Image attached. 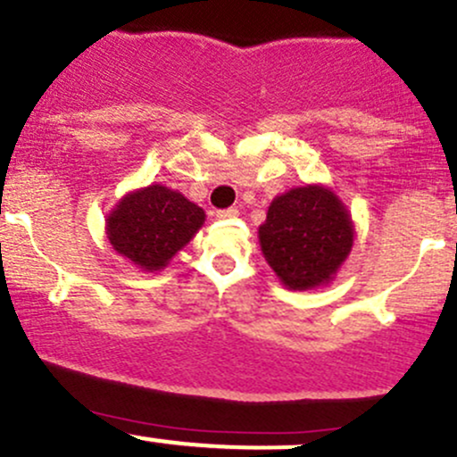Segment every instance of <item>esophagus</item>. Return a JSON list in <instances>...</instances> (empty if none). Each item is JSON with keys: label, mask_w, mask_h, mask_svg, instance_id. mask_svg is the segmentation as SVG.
<instances>
[{"label": "esophagus", "mask_w": 457, "mask_h": 457, "mask_svg": "<svg viewBox=\"0 0 457 457\" xmlns=\"http://www.w3.org/2000/svg\"><path fill=\"white\" fill-rule=\"evenodd\" d=\"M237 215H239V212L235 207H228V209H222V212H218L220 220H233V218H237Z\"/></svg>", "instance_id": "obj_1"}]
</instances>
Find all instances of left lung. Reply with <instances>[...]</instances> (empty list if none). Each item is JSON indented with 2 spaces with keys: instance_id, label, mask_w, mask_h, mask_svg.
Returning a JSON list of instances; mask_svg holds the SVG:
<instances>
[{
  "instance_id": "obj_1",
  "label": "left lung",
  "mask_w": 457,
  "mask_h": 457,
  "mask_svg": "<svg viewBox=\"0 0 457 457\" xmlns=\"http://www.w3.org/2000/svg\"><path fill=\"white\" fill-rule=\"evenodd\" d=\"M261 253L291 291L332 283L353 245V222L343 201L321 183L276 196L259 227Z\"/></svg>"
}]
</instances>
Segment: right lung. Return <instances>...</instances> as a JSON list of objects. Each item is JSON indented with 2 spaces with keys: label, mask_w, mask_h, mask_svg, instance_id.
<instances>
[{
  "label": "right lung",
  "mask_w": 457,
  "mask_h": 457,
  "mask_svg": "<svg viewBox=\"0 0 457 457\" xmlns=\"http://www.w3.org/2000/svg\"><path fill=\"white\" fill-rule=\"evenodd\" d=\"M204 212L162 183L127 192L105 218V235L118 254L142 271H160L194 239Z\"/></svg>",
  "instance_id": "obj_1"
}]
</instances>
